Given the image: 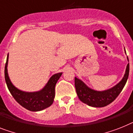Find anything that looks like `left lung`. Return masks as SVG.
Instances as JSON below:
<instances>
[{
  "label": "left lung",
  "mask_w": 133,
  "mask_h": 133,
  "mask_svg": "<svg viewBox=\"0 0 133 133\" xmlns=\"http://www.w3.org/2000/svg\"><path fill=\"white\" fill-rule=\"evenodd\" d=\"M126 52V51H125ZM128 60V58L127 57ZM129 63L127 64L122 79L115 86L104 91H96L87 86L79 79L75 77V86L79 98L84 103L93 107H105L112 103L121 92L128 79Z\"/></svg>",
  "instance_id": "left-lung-1"
}]
</instances>
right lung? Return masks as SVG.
<instances>
[{
  "label": "right lung",
  "instance_id": "1",
  "mask_svg": "<svg viewBox=\"0 0 133 133\" xmlns=\"http://www.w3.org/2000/svg\"><path fill=\"white\" fill-rule=\"evenodd\" d=\"M9 54L5 67V78L6 85L15 100L23 107L31 111H39L52 105L55 97V86L62 73L53 75L45 87L37 92H28L15 88L11 82L7 72Z\"/></svg>",
  "mask_w": 133,
  "mask_h": 133
}]
</instances>
